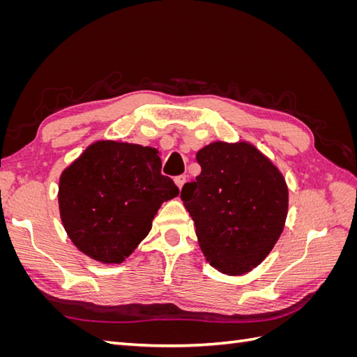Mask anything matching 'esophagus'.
<instances>
[{
    "mask_svg": "<svg viewBox=\"0 0 357 357\" xmlns=\"http://www.w3.org/2000/svg\"><path fill=\"white\" fill-rule=\"evenodd\" d=\"M174 181H176V185L181 189V188H183V185H185V183H186V176H185V174L177 176V177L174 178Z\"/></svg>",
    "mask_w": 357,
    "mask_h": 357,
    "instance_id": "34e87169",
    "label": "esophagus"
}]
</instances>
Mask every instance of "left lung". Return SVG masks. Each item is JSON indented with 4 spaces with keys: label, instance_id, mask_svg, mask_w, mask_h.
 <instances>
[{
    "label": "left lung",
    "instance_id": "left-lung-1",
    "mask_svg": "<svg viewBox=\"0 0 357 357\" xmlns=\"http://www.w3.org/2000/svg\"><path fill=\"white\" fill-rule=\"evenodd\" d=\"M201 174L181 189L201 250L218 271L240 275L273 250L287 215V186L247 143H213L197 153Z\"/></svg>",
    "mask_w": 357,
    "mask_h": 357
}]
</instances>
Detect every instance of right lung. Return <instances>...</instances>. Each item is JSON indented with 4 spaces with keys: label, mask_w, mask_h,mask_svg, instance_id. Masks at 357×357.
Returning <instances> with one entry per match:
<instances>
[{
    "label": "right lung",
    "mask_w": 357,
    "mask_h": 357,
    "mask_svg": "<svg viewBox=\"0 0 357 357\" xmlns=\"http://www.w3.org/2000/svg\"><path fill=\"white\" fill-rule=\"evenodd\" d=\"M159 152L98 142L62 172L59 211L71 241L104 264H121L142 243L160 204L178 188L160 172Z\"/></svg>",
    "instance_id": "add662e5"
}]
</instances>
